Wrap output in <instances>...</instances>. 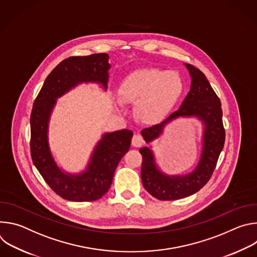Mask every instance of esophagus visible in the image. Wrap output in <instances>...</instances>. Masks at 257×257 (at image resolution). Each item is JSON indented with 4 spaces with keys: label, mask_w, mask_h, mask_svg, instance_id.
I'll return each instance as SVG.
<instances>
[{
    "label": "esophagus",
    "mask_w": 257,
    "mask_h": 257,
    "mask_svg": "<svg viewBox=\"0 0 257 257\" xmlns=\"http://www.w3.org/2000/svg\"><path fill=\"white\" fill-rule=\"evenodd\" d=\"M143 144H144L143 137L139 134H135L132 138V145L135 146V148H140V146H142Z\"/></svg>",
    "instance_id": "obj_1"
}]
</instances>
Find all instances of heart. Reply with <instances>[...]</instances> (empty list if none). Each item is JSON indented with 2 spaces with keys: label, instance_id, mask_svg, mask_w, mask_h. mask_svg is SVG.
<instances>
[{
  "label": "heart",
  "instance_id": "obj_1",
  "mask_svg": "<svg viewBox=\"0 0 257 257\" xmlns=\"http://www.w3.org/2000/svg\"><path fill=\"white\" fill-rule=\"evenodd\" d=\"M184 83L176 72L158 68H141L130 72L120 83V98L115 99L117 106L122 102L136 103V115L146 124H156L165 119L180 99Z\"/></svg>",
  "mask_w": 257,
  "mask_h": 257
}]
</instances>
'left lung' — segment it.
<instances>
[{"label":"left lung","instance_id":"1","mask_svg":"<svg viewBox=\"0 0 257 257\" xmlns=\"http://www.w3.org/2000/svg\"><path fill=\"white\" fill-rule=\"evenodd\" d=\"M184 65L191 77L190 91L178 111L162 123L143 129L141 135L146 143H150L157 139L173 120L180 117H195L202 122L204 127L201 155L197 166L191 173L171 176L158 168L155 155L150 148L145 146L139 150L142 156V184L146 191L160 200L184 198L199 191L210 179L225 143L221 100L199 69L190 64Z\"/></svg>","mask_w":257,"mask_h":257}]
</instances>
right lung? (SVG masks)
I'll list each match as a JSON object with an SVG mask.
<instances>
[{
  "label": "right lung",
  "instance_id": "right-lung-1",
  "mask_svg": "<svg viewBox=\"0 0 257 257\" xmlns=\"http://www.w3.org/2000/svg\"><path fill=\"white\" fill-rule=\"evenodd\" d=\"M107 54L70 57L62 61L46 78L30 115V152L32 162L47 184L70 201H93L111 187L116 168L129 151L132 131L123 129L104 133L91 154L86 169L79 174L64 172L57 165L49 143V124L57 98L81 83H97L107 88Z\"/></svg>",
  "mask_w": 257,
  "mask_h": 257
}]
</instances>
